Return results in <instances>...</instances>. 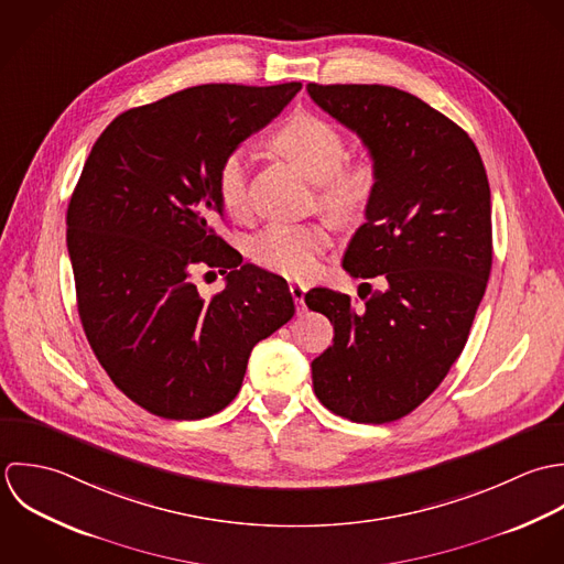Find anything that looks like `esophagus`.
Instances as JSON below:
<instances>
[{"label":"esophagus","instance_id":"obj_1","mask_svg":"<svg viewBox=\"0 0 564 564\" xmlns=\"http://www.w3.org/2000/svg\"><path fill=\"white\" fill-rule=\"evenodd\" d=\"M290 292H292V299H294V303H296V312L303 314V312H305V292H307V288L301 285V283H292V285H290Z\"/></svg>","mask_w":564,"mask_h":564}]
</instances>
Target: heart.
Listing matches in <instances>:
<instances>
[{
  "mask_svg": "<svg viewBox=\"0 0 564 564\" xmlns=\"http://www.w3.org/2000/svg\"><path fill=\"white\" fill-rule=\"evenodd\" d=\"M270 148L288 159L307 181L318 183V205L339 223L359 218L379 187L375 156L359 154L346 161V141L338 128L321 115H292L270 137ZM218 198L232 218L248 209V161L241 152L223 159L216 178ZM332 246L325 225H272L250 241V259L283 276L305 279L316 272L321 254Z\"/></svg>",
  "mask_w": 564,
  "mask_h": 564,
  "instance_id": "heart-1",
  "label": "heart"
}]
</instances>
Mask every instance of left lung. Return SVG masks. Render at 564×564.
<instances>
[{
	"mask_svg": "<svg viewBox=\"0 0 564 564\" xmlns=\"http://www.w3.org/2000/svg\"><path fill=\"white\" fill-rule=\"evenodd\" d=\"M312 100L352 130L379 165L366 225L344 270L364 303L327 288L305 294L334 325L312 361L314 392L355 423L416 410L459 357L492 265L490 187L473 139L416 96L386 85H307Z\"/></svg>",
	"mask_w": 564,
	"mask_h": 564,
	"instance_id": "8db88e82",
	"label": "left lung"
}]
</instances>
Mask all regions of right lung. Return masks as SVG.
<instances>
[{
    "mask_svg": "<svg viewBox=\"0 0 564 564\" xmlns=\"http://www.w3.org/2000/svg\"><path fill=\"white\" fill-rule=\"evenodd\" d=\"M301 87H192L117 115L91 148L67 209L78 314L111 381L150 414L225 410L252 346L294 316L288 281L241 263L214 225L223 159ZM198 264L227 274L212 300L191 281Z\"/></svg>",
    "mask_w": 564,
    "mask_h": 564,
    "instance_id": "1",
    "label": "right lung"
}]
</instances>
